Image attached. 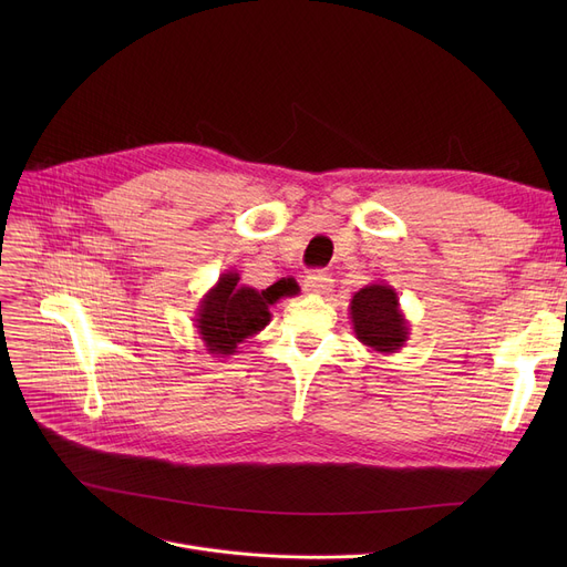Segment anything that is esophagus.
<instances>
[{"mask_svg":"<svg viewBox=\"0 0 567 567\" xmlns=\"http://www.w3.org/2000/svg\"><path fill=\"white\" fill-rule=\"evenodd\" d=\"M333 287V278L326 271H310L306 276V289L312 293H329Z\"/></svg>","mask_w":567,"mask_h":567,"instance_id":"esophagus-1","label":"esophagus"}]
</instances>
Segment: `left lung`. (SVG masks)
<instances>
[{
	"label": "left lung",
	"instance_id": "1",
	"mask_svg": "<svg viewBox=\"0 0 567 567\" xmlns=\"http://www.w3.org/2000/svg\"><path fill=\"white\" fill-rule=\"evenodd\" d=\"M349 315L355 338L374 353H398L409 340V321L391 285L370 282L355 291Z\"/></svg>",
	"mask_w": 567,
	"mask_h": 567
}]
</instances>
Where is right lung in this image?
Listing matches in <instances>:
<instances>
[{"instance_id": "obj_1", "label": "right lung", "mask_w": 567, "mask_h": 567, "mask_svg": "<svg viewBox=\"0 0 567 567\" xmlns=\"http://www.w3.org/2000/svg\"><path fill=\"white\" fill-rule=\"evenodd\" d=\"M236 271H225L218 282L208 289L193 317L199 340L206 353L214 359H227L246 338L257 336L271 321V306L282 296H291L287 282L271 285L268 289H255L238 285Z\"/></svg>"}]
</instances>
